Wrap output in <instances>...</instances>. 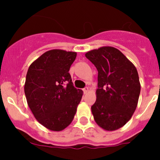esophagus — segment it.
I'll return each instance as SVG.
<instances>
[{"instance_id":"34e87169","label":"esophagus","mask_w":160,"mask_h":160,"mask_svg":"<svg viewBox=\"0 0 160 160\" xmlns=\"http://www.w3.org/2000/svg\"><path fill=\"white\" fill-rule=\"evenodd\" d=\"M83 93H88V91H89V88H83Z\"/></svg>"}]
</instances>
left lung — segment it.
Here are the masks:
<instances>
[{"label":"left lung","mask_w":160,"mask_h":160,"mask_svg":"<svg viewBox=\"0 0 160 160\" xmlns=\"http://www.w3.org/2000/svg\"><path fill=\"white\" fill-rule=\"evenodd\" d=\"M85 56L98 71L97 99L91 106L96 123L106 131L123 127L133 115L141 90L134 64L116 48L103 46Z\"/></svg>","instance_id":"8db88e82"}]
</instances>
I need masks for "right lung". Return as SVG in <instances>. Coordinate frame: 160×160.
Returning <instances> with one entry per match:
<instances>
[{
  "instance_id": "add662e5",
  "label": "right lung",
  "mask_w": 160,
  "mask_h": 160,
  "mask_svg": "<svg viewBox=\"0 0 160 160\" xmlns=\"http://www.w3.org/2000/svg\"><path fill=\"white\" fill-rule=\"evenodd\" d=\"M75 52L52 49L30 65L24 89L34 117L48 129L59 132L70 125L83 91L73 87L69 70Z\"/></svg>"
}]
</instances>
